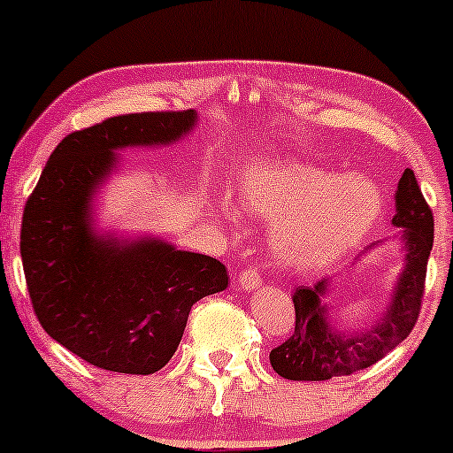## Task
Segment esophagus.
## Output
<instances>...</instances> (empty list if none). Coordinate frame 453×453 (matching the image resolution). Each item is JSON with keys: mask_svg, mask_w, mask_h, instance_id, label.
<instances>
[{"mask_svg": "<svg viewBox=\"0 0 453 453\" xmlns=\"http://www.w3.org/2000/svg\"><path fill=\"white\" fill-rule=\"evenodd\" d=\"M262 279H259V273L256 268H247L242 270L241 277H238V285H241L242 292H253V289L259 288Z\"/></svg>", "mask_w": 453, "mask_h": 453, "instance_id": "1", "label": "esophagus"}]
</instances>
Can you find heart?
I'll list each match as a JSON object with an SVG mask.
<instances>
[{"mask_svg":"<svg viewBox=\"0 0 453 453\" xmlns=\"http://www.w3.org/2000/svg\"><path fill=\"white\" fill-rule=\"evenodd\" d=\"M238 200L253 215L277 221L279 253L300 266L347 256L381 212V194L368 179L298 161L251 165Z\"/></svg>","mask_w":453,"mask_h":453,"instance_id":"heart-1","label":"heart"}]
</instances>
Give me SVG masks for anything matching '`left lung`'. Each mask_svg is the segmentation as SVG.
<instances>
[{"instance_id": "left-lung-1", "label": "left lung", "mask_w": 453, "mask_h": 453, "mask_svg": "<svg viewBox=\"0 0 453 453\" xmlns=\"http://www.w3.org/2000/svg\"><path fill=\"white\" fill-rule=\"evenodd\" d=\"M394 197L396 215L392 217V223L400 227L404 266L394 283L386 311L375 326L366 330L341 332L332 324L330 311L324 304L327 289L332 288V277L319 279L315 285L296 288L292 296L296 309L294 334L270 351V364L283 379L326 381L351 375L372 366L411 334L422 309L426 266L434 241V219L411 168L400 176ZM377 244H368L357 259L372 251Z\"/></svg>"}]
</instances>
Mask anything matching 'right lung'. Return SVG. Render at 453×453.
<instances>
[{
    "label": "right lung",
    "instance_id": "1",
    "mask_svg": "<svg viewBox=\"0 0 453 453\" xmlns=\"http://www.w3.org/2000/svg\"><path fill=\"white\" fill-rule=\"evenodd\" d=\"M197 123L196 111L111 117L57 144L29 196L20 257L46 334L93 366L150 375L170 362L191 306L227 288L219 259L161 238H119L93 223V196L117 150L161 147Z\"/></svg>",
    "mask_w": 453,
    "mask_h": 453
}]
</instances>
